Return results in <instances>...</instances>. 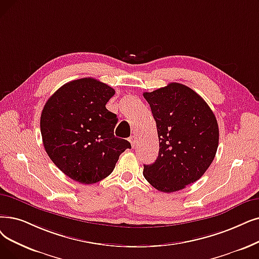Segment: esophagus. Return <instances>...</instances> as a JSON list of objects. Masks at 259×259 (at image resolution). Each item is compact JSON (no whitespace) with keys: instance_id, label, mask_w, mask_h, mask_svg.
<instances>
[{"instance_id":"1","label":"esophagus","mask_w":259,"mask_h":259,"mask_svg":"<svg viewBox=\"0 0 259 259\" xmlns=\"http://www.w3.org/2000/svg\"><path fill=\"white\" fill-rule=\"evenodd\" d=\"M129 142L131 143V146H132V148H134V146H136V144H137V138H136V137H134V136L130 137V138H129Z\"/></svg>"}]
</instances>
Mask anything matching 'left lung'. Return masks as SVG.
<instances>
[{"instance_id": "1", "label": "left lung", "mask_w": 259, "mask_h": 259, "mask_svg": "<svg viewBox=\"0 0 259 259\" xmlns=\"http://www.w3.org/2000/svg\"><path fill=\"white\" fill-rule=\"evenodd\" d=\"M156 122L160 150L144 165L145 179L157 190L174 193L199 180L217 152L219 128L215 114L194 90L171 82L145 92Z\"/></svg>"}]
</instances>
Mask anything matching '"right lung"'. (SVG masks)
Returning a JSON list of instances; mask_svg holds the SVG:
<instances>
[{
    "label": "right lung",
    "instance_id": "right-lung-1",
    "mask_svg": "<svg viewBox=\"0 0 259 259\" xmlns=\"http://www.w3.org/2000/svg\"><path fill=\"white\" fill-rule=\"evenodd\" d=\"M114 89L94 78H81L58 89L44 106L40 129L53 163L82 184L102 181L113 171L131 145L114 137L117 122L106 104Z\"/></svg>",
    "mask_w": 259,
    "mask_h": 259
}]
</instances>
